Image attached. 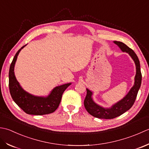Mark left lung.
I'll return each mask as SVG.
<instances>
[{"label": "left lung", "mask_w": 149, "mask_h": 149, "mask_svg": "<svg viewBox=\"0 0 149 149\" xmlns=\"http://www.w3.org/2000/svg\"><path fill=\"white\" fill-rule=\"evenodd\" d=\"M114 42L120 47L122 51L128 53L132 58L134 60L136 68L135 82L134 86L131 88L129 93L127 94L125 98L114 105L110 109H104L96 104L91 98L92 92L87 89V95L84 100L85 108L91 115L95 118H101V119H113L129 110L134 104L141 84L142 76L140 70V63H139V60L137 55L134 52V51L123 42L118 41H114Z\"/></svg>", "instance_id": "8db88e82"}]
</instances>
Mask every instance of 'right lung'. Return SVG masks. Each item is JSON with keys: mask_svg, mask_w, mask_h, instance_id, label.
I'll return each mask as SVG.
<instances>
[{"mask_svg": "<svg viewBox=\"0 0 149 149\" xmlns=\"http://www.w3.org/2000/svg\"><path fill=\"white\" fill-rule=\"evenodd\" d=\"M24 45L17 51L12 61L9 71V89L10 95L17 105L28 114L44 115L52 113L58 107L64 91L71 83L56 87L46 98L34 96L24 91L14 74V66L17 56Z\"/></svg>", "mask_w": 149, "mask_h": 149, "instance_id": "obj_1", "label": "right lung"}]
</instances>
